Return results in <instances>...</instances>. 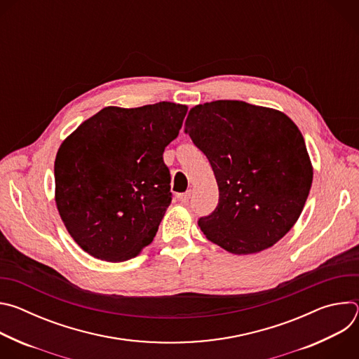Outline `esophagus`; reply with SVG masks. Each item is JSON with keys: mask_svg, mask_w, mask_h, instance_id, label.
I'll return each mask as SVG.
<instances>
[{"mask_svg": "<svg viewBox=\"0 0 359 359\" xmlns=\"http://www.w3.org/2000/svg\"><path fill=\"white\" fill-rule=\"evenodd\" d=\"M190 196H191V191H190V190H187V191H184V193H179L176 197H177V200H179V201L186 203V201H189Z\"/></svg>", "mask_w": 359, "mask_h": 359, "instance_id": "34e87169", "label": "esophagus"}]
</instances>
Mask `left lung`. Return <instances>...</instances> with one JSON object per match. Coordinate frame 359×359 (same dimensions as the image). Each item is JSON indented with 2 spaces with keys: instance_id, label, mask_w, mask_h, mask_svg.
<instances>
[{
  "instance_id": "left-lung-1",
  "label": "left lung",
  "mask_w": 359,
  "mask_h": 359,
  "mask_svg": "<svg viewBox=\"0 0 359 359\" xmlns=\"http://www.w3.org/2000/svg\"><path fill=\"white\" fill-rule=\"evenodd\" d=\"M184 132L209 159L219 186L217 208L198 219L204 236L233 254L259 252L281 240L313 183L297 125L276 109L215 100L190 109Z\"/></svg>"
}]
</instances>
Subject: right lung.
Instances as JSON below:
<instances>
[{
    "mask_svg": "<svg viewBox=\"0 0 359 359\" xmlns=\"http://www.w3.org/2000/svg\"><path fill=\"white\" fill-rule=\"evenodd\" d=\"M186 112L173 102L108 107L62 142L54 168L57 208L71 237L95 259L126 262L156 236L172 201L163 151Z\"/></svg>",
    "mask_w": 359,
    "mask_h": 359,
    "instance_id": "obj_1",
    "label": "right lung"
}]
</instances>
